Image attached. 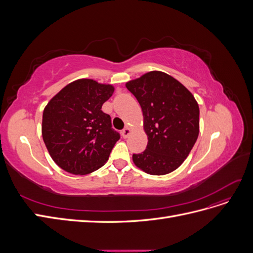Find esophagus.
Returning a JSON list of instances; mask_svg holds the SVG:
<instances>
[{"mask_svg": "<svg viewBox=\"0 0 253 253\" xmlns=\"http://www.w3.org/2000/svg\"><path fill=\"white\" fill-rule=\"evenodd\" d=\"M131 132H132L131 127L126 126V128L122 129V132H121V134H122V137H124V138H127V136H128L129 134H131Z\"/></svg>", "mask_w": 253, "mask_h": 253, "instance_id": "esophagus-1", "label": "esophagus"}]
</instances>
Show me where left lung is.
<instances>
[{
    "label": "left lung",
    "instance_id": "1",
    "mask_svg": "<svg viewBox=\"0 0 253 253\" xmlns=\"http://www.w3.org/2000/svg\"><path fill=\"white\" fill-rule=\"evenodd\" d=\"M138 100L148 136L147 149L133 154L137 168L166 175L185 162L200 133V108L191 91L172 76L153 71L126 82Z\"/></svg>",
    "mask_w": 253,
    "mask_h": 253
}]
</instances>
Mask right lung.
<instances>
[{
  "instance_id": "1",
  "label": "right lung",
  "mask_w": 253,
  "mask_h": 253,
  "mask_svg": "<svg viewBox=\"0 0 253 253\" xmlns=\"http://www.w3.org/2000/svg\"><path fill=\"white\" fill-rule=\"evenodd\" d=\"M114 89L111 84L79 79L67 84L45 106L42 137L61 169L85 175L108 162L120 135L101 108Z\"/></svg>"
}]
</instances>
